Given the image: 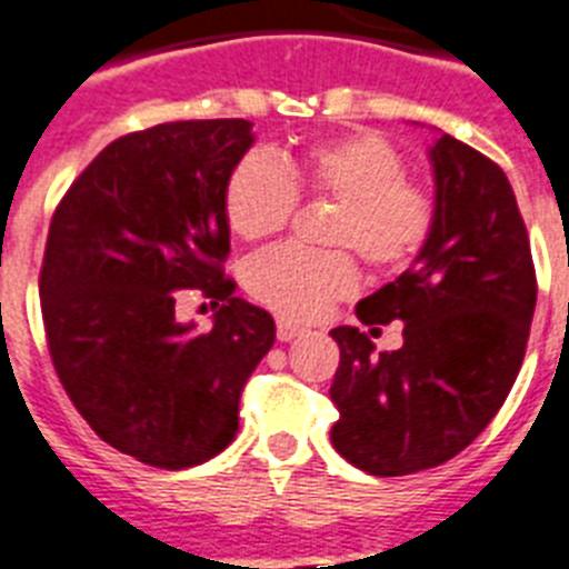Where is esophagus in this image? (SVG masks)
Returning <instances> with one entry per match:
<instances>
[{
	"instance_id": "esophagus-1",
	"label": "esophagus",
	"mask_w": 569,
	"mask_h": 569,
	"mask_svg": "<svg viewBox=\"0 0 569 569\" xmlns=\"http://www.w3.org/2000/svg\"><path fill=\"white\" fill-rule=\"evenodd\" d=\"M303 332H307V329L298 327V323H292V321H286V318H280V321H277V341H292V338L303 336Z\"/></svg>"
}]
</instances>
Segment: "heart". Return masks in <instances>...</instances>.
<instances>
[{"label": "heart", "mask_w": 569, "mask_h": 569, "mask_svg": "<svg viewBox=\"0 0 569 569\" xmlns=\"http://www.w3.org/2000/svg\"><path fill=\"white\" fill-rule=\"evenodd\" d=\"M298 190L332 199L323 242L329 251L280 246L248 262V292L286 318L309 321L329 303L356 292L350 252L376 271H402L422 254L437 226L433 196L408 179V161L379 132L321 138L286 156L283 167L251 152L237 161L226 184V219L242 240L283 231L298 208Z\"/></svg>", "instance_id": "heart-1"}]
</instances>
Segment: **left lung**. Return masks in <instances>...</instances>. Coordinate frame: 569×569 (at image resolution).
Segmentation results:
<instances>
[{
    "instance_id": "8db88e82",
    "label": "left lung",
    "mask_w": 569,
    "mask_h": 569,
    "mask_svg": "<svg viewBox=\"0 0 569 569\" xmlns=\"http://www.w3.org/2000/svg\"><path fill=\"white\" fill-rule=\"evenodd\" d=\"M437 226L393 283L358 300V321H402L405 343L373 356L358 327H336L332 446L376 477L433 469L471 446L512 390L538 283L506 173L455 136L431 147Z\"/></svg>"
}]
</instances>
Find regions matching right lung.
Here are the masks:
<instances>
[{"label": "right lung", "instance_id": "add662e5", "mask_svg": "<svg viewBox=\"0 0 569 569\" xmlns=\"http://www.w3.org/2000/svg\"><path fill=\"white\" fill-rule=\"evenodd\" d=\"M251 121H173L114 138L57 204L40 307L57 379L94 433L156 469H190L237 437L240 393L274 343L237 298L226 184ZM218 307L193 337L184 293Z\"/></svg>", "mask_w": 569, "mask_h": 569}]
</instances>
